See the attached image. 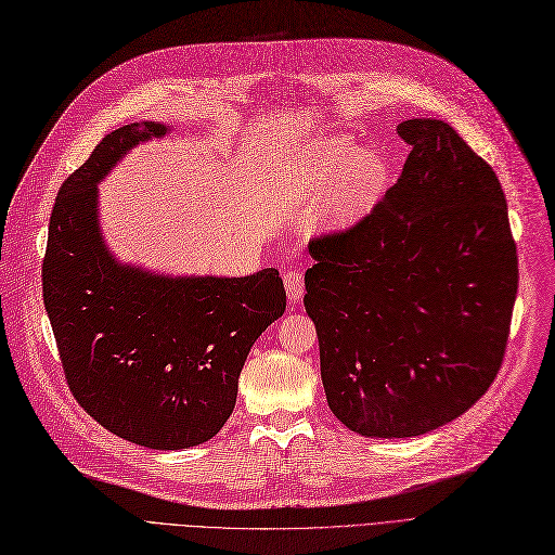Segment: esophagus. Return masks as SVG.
<instances>
[{
	"instance_id": "esophagus-1",
	"label": "esophagus",
	"mask_w": 555,
	"mask_h": 555,
	"mask_svg": "<svg viewBox=\"0 0 555 555\" xmlns=\"http://www.w3.org/2000/svg\"><path fill=\"white\" fill-rule=\"evenodd\" d=\"M283 283H285V293H288L291 301H299L304 297V272L301 270H288L283 274Z\"/></svg>"
}]
</instances>
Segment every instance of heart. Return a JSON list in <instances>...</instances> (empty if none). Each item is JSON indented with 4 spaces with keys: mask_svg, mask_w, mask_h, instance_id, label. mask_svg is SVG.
<instances>
[{
    "mask_svg": "<svg viewBox=\"0 0 555 555\" xmlns=\"http://www.w3.org/2000/svg\"><path fill=\"white\" fill-rule=\"evenodd\" d=\"M304 196H330L326 217L336 225L361 219L388 184V162L377 151H361L354 141L330 137L304 149L291 173Z\"/></svg>",
    "mask_w": 555,
    "mask_h": 555,
    "instance_id": "obj_1",
    "label": "heart"
}]
</instances>
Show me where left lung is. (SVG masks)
I'll return each mask as SVG.
<instances>
[{"label":"left lung","mask_w":555,"mask_h":555,"mask_svg":"<svg viewBox=\"0 0 555 555\" xmlns=\"http://www.w3.org/2000/svg\"><path fill=\"white\" fill-rule=\"evenodd\" d=\"M398 134L412 146L398 182L311 240L304 297L332 412L388 439L433 433L487 393L519 288L494 169L443 120H404Z\"/></svg>","instance_id":"1"}]
</instances>
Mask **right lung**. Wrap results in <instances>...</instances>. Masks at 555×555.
Segmentation results:
<instances>
[{"label":"right lung","mask_w":555,"mask_h":555,"mask_svg":"<svg viewBox=\"0 0 555 555\" xmlns=\"http://www.w3.org/2000/svg\"><path fill=\"white\" fill-rule=\"evenodd\" d=\"M162 122L109 132L56 194L43 301L70 393L116 437L155 450L212 439L235 409L256 338L285 311L276 270L164 279L118 264L102 244L95 184Z\"/></svg>","instance_id":"1"}]
</instances>
